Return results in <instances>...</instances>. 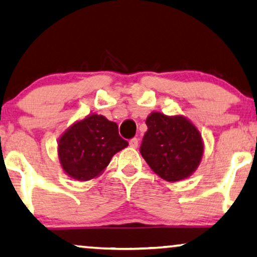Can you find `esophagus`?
Returning a JSON list of instances; mask_svg holds the SVG:
<instances>
[{
  "mask_svg": "<svg viewBox=\"0 0 257 257\" xmlns=\"http://www.w3.org/2000/svg\"><path fill=\"white\" fill-rule=\"evenodd\" d=\"M138 138H132L131 141H130V146L133 149H137L138 148Z\"/></svg>",
  "mask_w": 257,
  "mask_h": 257,
  "instance_id": "esophagus-1",
  "label": "esophagus"
}]
</instances>
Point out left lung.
I'll use <instances>...</instances> for the list:
<instances>
[{"label": "left lung", "instance_id": "left-lung-1", "mask_svg": "<svg viewBox=\"0 0 257 257\" xmlns=\"http://www.w3.org/2000/svg\"><path fill=\"white\" fill-rule=\"evenodd\" d=\"M141 153L150 168L168 182L182 181L198 168L203 156L202 136L184 116L153 112L146 119Z\"/></svg>", "mask_w": 257, "mask_h": 257}]
</instances>
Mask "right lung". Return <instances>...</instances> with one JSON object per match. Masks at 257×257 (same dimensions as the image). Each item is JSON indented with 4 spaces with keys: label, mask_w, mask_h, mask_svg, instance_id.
I'll return each mask as SVG.
<instances>
[{
    "label": "right lung",
    "mask_w": 257,
    "mask_h": 257,
    "mask_svg": "<svg viewBox=\"0 0 257 257\" xmlns=\"http://www.w3.org/2000/svg\"><path fill=\"white\" fill-rule=\"evenodd\" d=\"M127 145L119 136L115 122L92 114L73 124L59 139L60 164L72 178L89 181L104 171L113 156Z\"/></svg>",
    "instance_id": "obj_1"
}]
</instances>
